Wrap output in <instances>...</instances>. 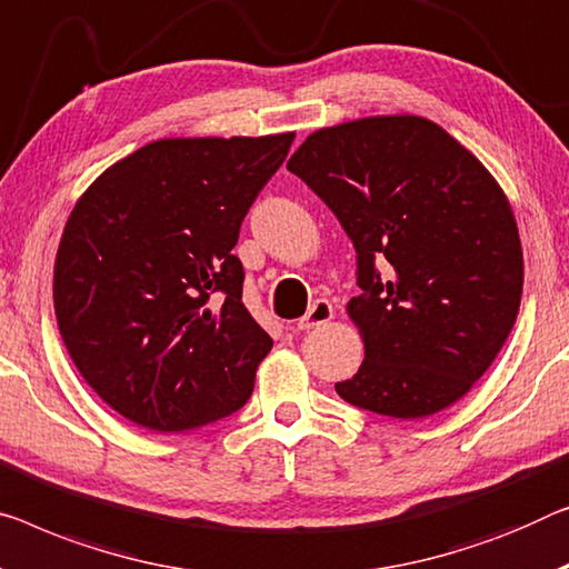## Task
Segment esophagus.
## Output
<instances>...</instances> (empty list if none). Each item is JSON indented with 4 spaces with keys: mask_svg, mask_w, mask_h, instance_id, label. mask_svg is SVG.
Returning <instances> with one entry per match:
<instances>
[{
    "mask_svg": "<svg viewBox=\"0 0 569 569\" xmlns=\"http://www.w3.org/2000/svg\"><path fill=\"white\" fill-rule=\"evenodd\" d=\"M335 317V307H332V301H327V299H317L309 307V311L303 313V317L299 319V329H313V327H319V325H325V321H329Z\"/></svg>",
    "mask_w": 569,
    "mask_h": 569,
    "instance_id": "34e87169",
    "label": "esophagus"
}]
</instances>
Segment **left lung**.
<instances>
[{
    "instance_id": "obj_1",
    "label": "left lung",
    "mask_w": 569,
    "mask_h": 569,
    "mask_svg": "<svg viewBox=\"0 0 569 569\" xmlns=\"http://www.w3.org/2000/svg\"><path fill=\"white\" fill-rule=\"evenodd\" d=\"M288 171L332 209L358 252L362 293L347 311L366 360L337 393L391 419L460 401L501 352L521 303V240L501 186L442 127L411 114L313 132Z\"/></svg>"
}]
</instances>
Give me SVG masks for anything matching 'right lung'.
Instances as JSON below:
<instances>
[{
    "instance_id": "add662e5",
    "label": "right lung",
    "mask_w": 569,
    "mask_h": 569,
    "mask_svg": "<svg viewBox=\"0 0 569 569\" xmlns=\"http://www.w3.org/2000/svg\"><path fill=\"white\" fill-rule=\"evenodd\" d=\"M293 132L176 138L107 168L68 217L53 303L66 350L117 413L189 431L248 403L273 339L232 248Z\"/></svg>"
}]
</instances>
